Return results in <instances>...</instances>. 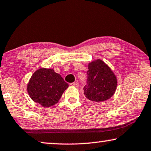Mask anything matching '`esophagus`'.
<instances>
[{"mask_svg": "<svg viewBox=\"0 0 151 151\" xmlns=\"http://www.w3.org/2000/svg\"><path fill=\"white\" fill-rule=\"evenodd\" d=\"M70 85L72 86L75 87V88H77V87L78 86V82H74V83H71Z\"/></svg>", "mask_w": 151, "mask_h": 151, "instance_id": "obj_1", "label": "esophagus"}]
</instances>
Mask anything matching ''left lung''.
<instances>
[{
    "instance_id": "obj_1",
    "label": "left lung",
    "mask_w": 151,
    "mask_h": 151,
    "mask_svg": "<svg viewBox=\"0 0 151 151\" xmlns=\"http://www.w3.org/2000/svg\"><path fill=\"white\" fill-rule=\"evenodd\" d=\"M87 85L84 94L91 103L98 104L107 101L115 94L118 80L109 65L98 59L88 63Z\"/></svg>"
}]
</instances>
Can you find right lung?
Here are the masks:
<instances>
[{"instance_id":"add662e5","label":"right lung","mask_w":151,"mask_h":151,"mask_svg":"<svg viewBox=\"0 0 151 151\" xmlns=\"http://www.w3.org/2000/svg\"><path fill=\"white\" fill-rule=\"evenodd\" d=\"M68 88L59 74L51 68H39L34 73L27 84L29 96L42 107H50L58 103Z\"/></svg>"}]
</instances>
